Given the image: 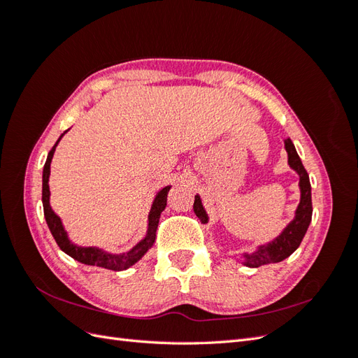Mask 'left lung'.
<instances>
[{
  "mask_svg": "<svg viewBox=\"0 0 358 358\" xmlns=\"http://www.w3.org/2000/svg\"><path fill=\"white\" fill-rule=\"evenodd\" d=\"M284 143L288 154V166L294 170L300 178V203L296 209L294 218H292V221L285 227L282 233H280L276 239L266 245H259L255 251L242 255L243 264L248 267H259L270 263H279L282 262V259L288 258L300 246L312 220V194L309 175L305 167H303L301 159L294 145H292L291 138H285ZM194 213L199 216V220L203 224H208L209 216L203 208V203L199 194L196 196V200H194Z\"/></svg>",
  "mask_w": 358,
  "mask_h": 358,
  "instance_id": "8db88e82",
  "label": "left lung"
}]
</instances>
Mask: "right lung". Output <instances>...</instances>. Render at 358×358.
Wrapping results in <instances>:
<instances>
[{"label":"right lung","mask_w":358,"mask_h":358,"mask_svg":"<svg viewBox=\"0 0 358 358\" xmlns=\"http://www.w3.org/2000/svg\"><path fill=\"white\" fill-rule=\"evenodd\" d=\"M69 131V129H67ZM67 131H64L59 138L57 140V143L53 145L50 149V152L48 154L46 164L43 167V191H41V201H43V210H45V218L48 222L49 230L53 236V239L58 243L61 248V251L70 255L71 258L78 259V262L88 264V266H96V267H104L109 270H115V272H121V270H125L128 267H131L136 264L140 258H142L150 248L154 246L155 242V236H157V229H158V222H159V216L161 212L166 209L167 206V194L170 191V185L164 187L157 192V196L152 201V208H150V212L148 215V230L146 236L140 241L137 245H134L129 251L122 252V254H110L106 252L100 248L95 246H78L74 245L70 239L69 234L64 229L62 221L59 216L52 210L50 208V189H49V176H50V162L53 158V154H55V149L59 143V140L62 136Z\"/></svg>","instance_id":"right-lung-1"}]
</instances>
